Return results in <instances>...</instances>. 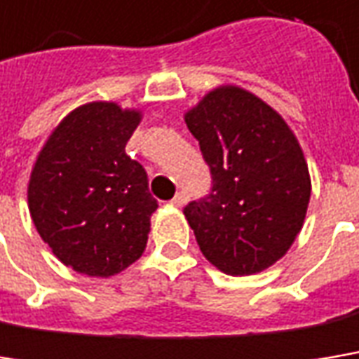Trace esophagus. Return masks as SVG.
<instances>
[{
  "label": "esophagus",
  "instance_id": "34e87169",
  "mask_svg": "<svg viewBox=\"0 0 359 359\" xmlns=\"http://www.w3.org/2000/svg\"><path fill=\"white\" fill-rule=\"evenodd\" d=\"M187 199H189V197H187V193H184V191H180V193L175 195V199L170 201V203H172L175 207H182V205L187 203Z\"/></svg>",
  "mask_w": 359,
  "mask_h": 359
}]
</instances>
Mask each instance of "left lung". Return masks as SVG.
<instances>
[{"label": "left lung", "mask_w": 359, "mask_h": 359, "mask_svg": "<svg viewBox=\"0 0 359 359\" xmlns=\"http://www.w3.org/2000/svg\"><path fill=\"white\" fill-rule=\"evenodd\" d=\"M184 121L211 170L209 195L182 209L203 256L231 276L272 266L299 236L311 199L294 134L240 87L213 89Z\"/></svg>", "instance_id": "obj_1"}]
</instances>
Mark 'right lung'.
Wrapping results in <instances>:
<instances>
[{"mask_svg": "<svg viewBox=\"0 0 359 359\" xmlns=\"http://www.w3.org/2000/svg\"><path fill=\"white\" fill-rule=\"evenodd\" d=\"M140 111L95 101L65 117L32 168L28 207L40 238L74 272L114 276L142 256L158 201L126 154Z\"/></svg>", "mask_w": 359, "mask_h": 359, "instance_id": "obj_1", "label": "right lung"}]
</instances>
